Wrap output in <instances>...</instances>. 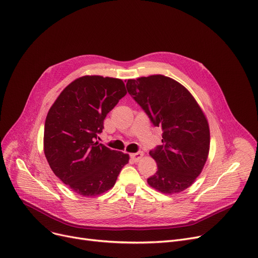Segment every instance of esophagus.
<instances>
[{
    "label": "esophagus",
    "instance_id": "34e87169",
    "mask_svg": "<svg viewBox=\"0 0 258 258\" xmlns=\"http://www.w3.org/2000/svg\"><path fill=\"white\" fill-rule=\"evenodd\" d=\"M143 153L142 152H138V153H134V154H131V158L134 160V161H139L142 157H143Z\"/></svg>",
    "mask_w": 258,
    "mask_h": 258
}]
</instances>
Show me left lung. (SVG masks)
Returning <instances> with one entry per match:
<instances>
[{
    "instance_id": "obj_1",
    "label": "left lung",
    "mask_w": 258,
    "mask_h": 258,
    "mask_svg": "<svg viewBox=\"0 0 258 258\" xmlns=\"http://www.w3.org/2000/svg\"><path fill=\"white\" fill-rule=\"evenodd\" d=\"M128 94L160 126L162 145L150 152L158 170L148 183L163 194H177L200 175L210 151L207 117L187 89L163 75L128 79Z\"/></svg>"
}]
</instances>
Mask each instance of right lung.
I'll return each mask as SVG.
<instances>
[{
	"mask_svg": "<svg viewBox=\"0 0 258 258\" xmlns=\"http://www.w3.org/2000/svg\"><path fill=\"white\" fill-rule=\"evenodd\" d=\"M126 95L121 79L83 76L67 85L48 110L44 154L50 169L75 193L94 197L116 183L130 156L95 141L103 121Z\"/></svg>",
	"mask_w": 258,
	"mask_h": 258,
	"instance_id": "obj_1",
	"label": "right lung"
}]
</instances>
